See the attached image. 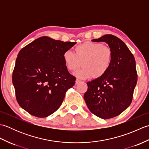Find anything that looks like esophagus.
<instances>
[{
  "label": "esophagus",
  "mask_w": 149,
  "mask_h": 149,
  "mask_svg": "<svg viewBox=\"0 0 149 149\" xmlns=\"http://www.w3.org/2000/svg\"><path fill=\"white\" fill-rule=\"evenodd\" d=\"M81 82V81L79 80V79H77L76 80H75V84H79Z\"/></svg>",
  "instance_id": "obj_1"
}]
</instances>
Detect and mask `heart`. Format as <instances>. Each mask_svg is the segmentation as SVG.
<instances>
[{
  "label": "heart",
  "instance_id": "heart-1",
  "mask_svg": "<svg viewBox=\"0 0 149 149\" xmlns=\"http://www.w3.org/2000/svg\"><path fill=\"white\" fill-rule=\"evenodd\" d=\"M63 58L70 71L79 68L83 62V67L74 74L77 77H99L105 74L111 65L113 52L109 47L101 43L87 42L75 47V52L66 50Z\"/></svg>",
  "mask_w": 149,
  "mask_h": 149
}]
</instances>
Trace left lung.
<instances>
[{"label": "left lung", "instance_id": "left-lung-1", "mask_svg": "<svg viewBox=\"0 0 149 149\" xmlns=\"http://www.w3.org/2000/svg\"><path fill=\"white\" fill-rule=\"evenodd\" d=\"M91 41L106 42L112 50L113 60L105 74L88 82L84 99L95 115L102 119L113 118L132 102L138 77L135 59L125 43L112 34Z\"/></svg>", "mask_w": 149, "mask_h": 149}]
</instances>
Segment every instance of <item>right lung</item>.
I'll return each instance as SVG.
<instances>
[{
	"label": "right lung",
	"instance_id": "add662e5",
	"mask_svg": "<svg viewBox=\"0 0 149 149\" xmlns=\"http://www.w3.org/2000/svg\"><path fill=\"white\" fill-rule=\"evenodd\" d=\"M75 43L42 36L20 50L12 80L17 102L22 109L43 118L61 105L66 91L75 83L63 54Z\"/></svg>",
	"mask_w": 149,
	"mask_h": 149
}]
</instances>
